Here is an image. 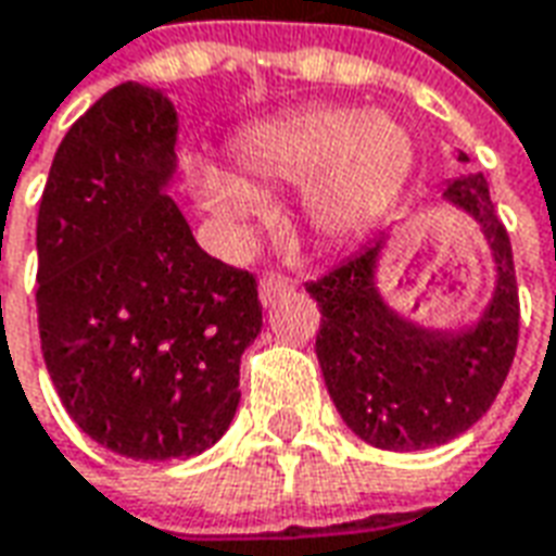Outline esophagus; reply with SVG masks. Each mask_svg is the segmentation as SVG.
I'll return each mask as SVG.
<instances>
[{
	"label": "esophagus",
	"instance_id": "1",
	"mask_svg": "<svg viewBox=\"0 0 556 556\" xmlns=\"http://www.w3.org/2000/svg\"><path fill=\"white\" fill-rule=\"evenodd\" d=\"M295 290V283L283 275H266L261 281V302L263 305H275L278 299L290 295Z\"/></svg>",
	"mask_w": 556,
	"mask_h": 556
}]
</instances>
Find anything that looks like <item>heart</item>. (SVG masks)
Here are the masks:
<instances>
[{
    "label": "heart",
    "mask_w": 556,
    "mask_h": 556,
    "mask_svg": "<svg viewBox=\"0 0 556 556\" xmlns=\"http://www.w3.org/2000/svg\"><path fill=\"white\" fill-rule=\"evenodd\" d=\"M233 162L245 177L201 168L194 189L210 216L245 222L263 210L252 184L305 186V216L323 237L358 233L406 184L415 144L408 129L382 112L311 109L245 129L233 141Z\"/></svg>",
    "instance_id": "b5f03b06"
}]
</instances>
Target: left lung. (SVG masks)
I'll return each mask as SVG.
<instances>
[{
	"label": "left lung",
	"instance_id": "8db88e82",
	"mask_svg": "<svg viewBox=\"0 0 556 556\" xmlns=\"http://www.w3.org/2000/svg\"><path fill=\"white\" fill-rule=\"evenodd\" d=\"M459 162L468 156L459 153ZM441 201L477 222L492 254V299L471 323L424 326L384 299L379 269L394 230L305 283L323 317L317 358L331 403L358 439L396 453L439 447L468 432L494 403L518 346L513 249L485 177H453Z\"/></svg>",
	"mask_w": 556,
	"mask_h": 556
}]
</instances>
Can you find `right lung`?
I'll list each match as a JSON object with an SVG mask.
<instances>
[{
	"mask_svg": "<svg viewBox=\"0 0 556 556\" xmlns=\"http://www.w3.org/2000/svg\"><path fill=\"white\" fill-rule=\"evenodd\" d=\"M180 115L124 83L62 139L38 213L43 362L76 427L136 462L228 432L263 328L254 275L210 257L168 194Z\"/></svg>",
	"mask_w": 556,
	"mask_h": 556,
	"instance_id": "right-lung-1",
	"label": "right lung"
}]
</instances>
